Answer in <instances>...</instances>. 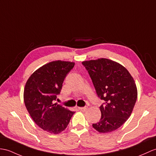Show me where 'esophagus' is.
Here are the masks:
<instances>
[{
  "label": "esophagus",
  "instance_id": "34e87169",
  "mask_svg": "<svg viewBox=\"0 0 156 156\" xmlns=\"http://www.w3.org/2000/svg\"><path fill=\"white\" fill-rule=\"evenodd\" d=\"M78 109L80 110V111H82V112H86L87 110H88V107H80V108H79Z\"/></svg>",
  "mask_w": 156,
  "mask_h": 156
}]
</instances>
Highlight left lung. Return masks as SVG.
Returning a JSON list of instances; mask_svg holds the SVG:
<instances>
[{"mask_svg": "<svg viewBox=\"0 0 156 156\" xmlns=\"http://www.w3.org/2000/svg\"><path fill=\"white\" fill-rule=\"evenodd\" d=\"M98 96L104 101L100 109L101 118L92 126L98 132L117 129L131 115L137 100L134 80L121 64L106 58L84 61Z\"/></svg>", "mask_w": 156, "mask_h": 156, "instance_id": "1", "label": "left lung"}]
</instances>
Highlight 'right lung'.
Returning a JSON list of instances; mask_svg holds the SVG:
<instances>
[{"label": "right lung", "mask_w": 156, "mask_h": 156, "mask_svg": "<svg viewBox=\"0 0 156 156\" xmlns=\"http://www.w3.org/2000/svg\"><path fill=\"white\" fill-rule=\"evenodd\" d=\"M74 63L53 61L32 74L25 85L24 101L34 122L51 133H59L66 128L75 112L55 102L66 75Z\"/></svg>", "instance_id": "obj_1"}]
</instances>
